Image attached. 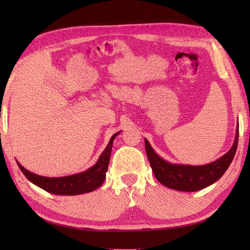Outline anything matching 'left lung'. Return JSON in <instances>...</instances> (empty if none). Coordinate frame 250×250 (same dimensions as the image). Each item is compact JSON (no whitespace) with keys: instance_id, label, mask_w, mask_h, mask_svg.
<instances>
[{"instance_id":"obj_1","label":"left lung","mask_w":250,"mask_h":250,"mask_svg":"<svg viewBox=\"0 0 250 250\" xmlns=\"http://www.w3.org/2000/svg\"><path fill=\"white\" fill-rule=\"evenodd\" d=\"M239 141V125L236 130L231 148L217 161L207 165L192 166L184 164H171L157 155L145 139V148L151 168L156 179L162 185L181 192H196L202 190L221 178L229 169L236 154Z\"/></svg>"}]
</instances>
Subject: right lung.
<instances>
[{
	"label": "right lung",
	"mask_w": 250,
	"mask_h": 250,
	"mask_svg": "<svg viewBox=\"0 0 250 250\" xmlns=\"http://www.w3.org/2000/svg\"><path fill=\"white\" fill-rule=\"evenodd\" d=\"M121 131L112 135L107 144L106 148L101 153L97 163L84 172H81L74 175L63 177H46L37 175L25 169L18 163L19 168L24 173V175L35 186L40 187L42 190L54 195H80L95 191L96 188L102 186L104 179L106 177V172L109 164V158L111 154V147L115 138Z\"/></svg>",
	"instance_id": "right-lung-1"
}]
</instances>
